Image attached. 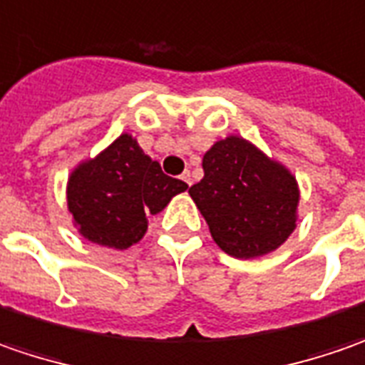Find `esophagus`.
I'll list each match as a JSON object with an SVG mask.
<instances>
[{
	"instance_id": "esophagus-1",
	"label": "esophagus",
	"mask_w": 365,
	"mask_h": 365,
	"mask_svg": "<svg viewBox=\"0 0 365 365\" xmlns=\"http://www.w3.org/2000/svg\"><path fill=\"white\" fill-rule=\"evenodd\" d=\"M182 180L185 183H187V185H192V173H190V171H183L182 173Z\"/></svg>"
}]
</instances>
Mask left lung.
Here are the masks:
<instances>
[{
  "instance_id": "1",
  "label": "left lung",
  "mask_w": 365,
  "mask_h": 365,
  "mask_svg": "<svg viewBox=\"0 0 365 365\" xmlns=\"http://www.w3.org/2000/svg\"><path fill=\"white\" fill-rule=\"evenodd\" d=\"M202 168L204 178L190 187V195L226 255H269L295 230V175L255 145L230 135L210 147Z\"/></svg>"
}]
</instances>
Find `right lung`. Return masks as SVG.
Segmentation results:
<instances>
[{
	"label": "right lung",
	"instance_id": "add662e5",
	"mask_svg": "<svg viewBox=\"0 0 365 365\" xmlns=\"http://www.w3.org/2000/svg\"><path fill=\"white\" fill-rule=\"evenodd\" d=\"M187 183L170 178L123 133L95 159L70 173L66 197L78 232L95 242L125 250L147 232V214H158Z\"/></svg>",
	"mask_w": 365,
	"mask_h": 365
}]
</instances>
